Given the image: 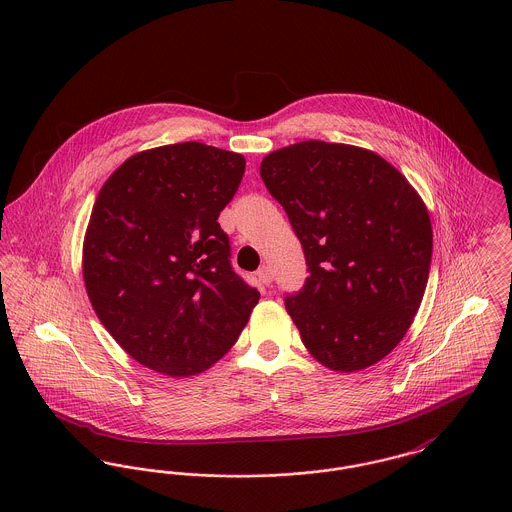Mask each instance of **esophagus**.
<instances>
[{
	"label": "esophagus",
	"mask_w": 512,
	"mask_h": 512,
	"mask_svg": "<svg viewBox=\"0 0 512 512\" xmlns=\"http://www.w3.org/2000/svg\"><path fill=\"white\" fill-rule=\"evenodd\" d=\"M256 276H258L260 284H264V286H270V284H272V280H274V276H272V270H270L268 266H262V268L256 272Z\"/></svg>",
	"instance_id": "esophagus-1"
}]
</instances>
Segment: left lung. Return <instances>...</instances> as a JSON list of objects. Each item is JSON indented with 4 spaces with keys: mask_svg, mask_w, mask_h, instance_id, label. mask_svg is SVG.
Returning a JSON list of instances; mask_svg holds the SVG:
<instances>
[{
    "mask_svg": "<svg viewBox=\"0 0 512 512\" xmlns=\"http://www.w3.org/2000/svg\"><path fill=\"white\" fill-rule=\"evenodd\" d=\"M260 175L307 260L303 290L286 297L305 349L335 372L376 365L404 339L426 292V203L392 163L349 144L276 149Z\"/></svg>",
    "mask_w": 512,
    "mask_h": 512,
    "instance_id": "left-lung-1",
    "label": "left lung"
}]
</instances>
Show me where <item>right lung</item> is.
Instances as JSON below:
<instances>
[{"label": "right lung", "instance_id": "right-lung-1", "mask_svg": "<svg viewBox=\"0 0 512 512\" xmlns=\"http://www.w3.org/2000/svg\"><path fill=\"white\" fill-rule=\"evenodd\" d=\"M246 159L183 142L128 157L102 185L82 242L88 299L140 365L185 378L215 365L260 293L232 272L220 211Z\"/></svg>", "mask_w": 512, "mask_h": 512}]
</instances>
